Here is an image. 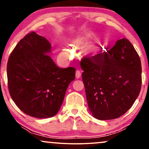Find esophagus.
Here are the masks:
<instances>
[{
	"label": "esophagus",
	"instance_id": "1",
	"mask_svg": "<svg viewBox=\"0 0 149 149\" xmlns=\"http://www.w3.org/2000/svg\"><path fill=\"white\" fill-rule=\"evenodd\" d=\"M75 76H76L77 79L80 78V77L81 76V73L80 72V70H76V74H75Z\"/></svg>",
	"mask_w": 149,
	"mask_h": 149
}]
</instances>
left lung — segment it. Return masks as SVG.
I'll use <instances>...</instances> for the list:
<instances>
[{
	"mask_svg": "<svg viewBox=\"0 0 149 149\" xmlns=\"http://www.w3.org/2000/svg\"><path fill=\"white\" fill-rule=\"evenodd\" d=\"M89 110L100 120L117 119L132 107L142 85L140 57L127 38L107 52L81 60Z\"/></svg>",
	"mask_w": 149,
	"mask_h": 149,
	"instance_id": "8db88e82",
	"label": "left lung"
}]
</instances>
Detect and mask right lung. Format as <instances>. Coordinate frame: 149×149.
<instances>
[{
	"label": "right lung",
	"instance_id": "add662e5",
	"mask_svg": "<svg viewBox=\"0 0 149 149\" xmlns=\"http://www.w3.org/2000/svg\"><path fill=\"white\" fill-rule=\"evenodd\" d=\"M52 45L43 36L31 32L10 54L7 73L10 95L26 115L42 119L56 115L75 68H59L49 54Z\"/></svg>",
	"mask_w": 149,
	"mask_h": 149
}]
</instances>
